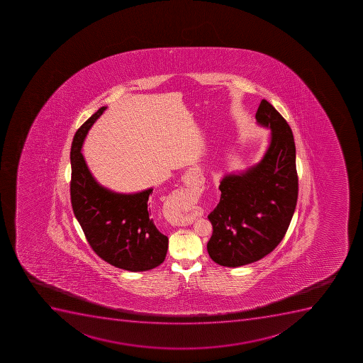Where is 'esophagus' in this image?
Wrapping results in <instances>:
<instances>
[{"label":"esophagus","mask_w":363,"mask_h":363,"mask_svg":"<svg viewBox=\"0 0 363 363\" xmlns=\"http://www.w3.org/2000/svg\"><path fill=\"white\" fill-rule=\"evenodd\" d=\"M183 182L187 187H191V189H196V187L201 186V180L198 179V177H196V173L194 172H189L187 174H185L183 178ZM194 223V218H189V219H185L182 223V226H189V225L192 224Z\"/></svg>","instance_id":"obj_1"}]
</instances>
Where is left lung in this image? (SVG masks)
<instances>
[{
	"label": "left lung",
	"instance_id": "1",
	"mask_svg": "<svg viewBox=\"0 0 363 363\" xmlns=\"http://www.w3.org/2000/svg\"><path fill=\"white\" fill-rule=\"evenodd\" d=\"M257 125L271 130L264 157L253 167L224 174L220 201L208 220L211 259L225 267H240L269 255L285 237L298 200L293 133L271 103L262 99Z\"/></svg>",
	"mask_w": 363,
	"mask_h": 363
}]
</instances>
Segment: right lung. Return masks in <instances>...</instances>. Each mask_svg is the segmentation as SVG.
<instances>
[{"instance_id":"obj_1","label":"right lung","mask_w":363,"mask_h":363,"mask_svg":"<svg viewBox=\"0 0 363 363\" xmlns=\"http://www.w3.org/2000/svg\"><path fill=\"white\" fill-rule=\"evenodd\" d=\"M108 106H102L77 130L72 144V205L76 219L96 255L115 267L144 272L167 257L169 239L152 220L153 189L121 194L96 180L82 146L89 130Z\"/></svg>"}]
</instances>
